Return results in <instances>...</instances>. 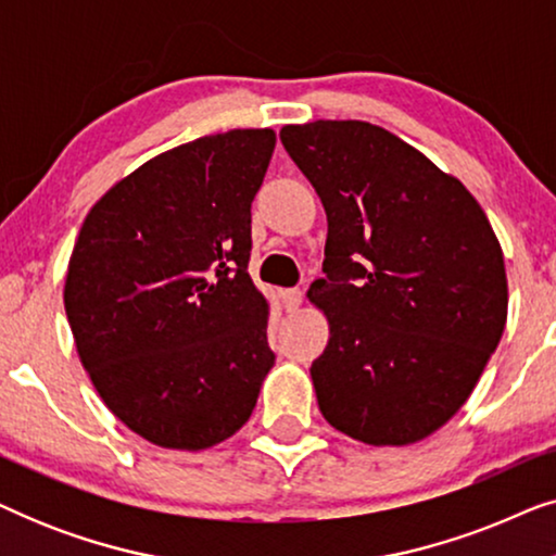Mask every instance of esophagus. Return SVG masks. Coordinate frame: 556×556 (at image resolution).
<instances>
[{"label": "esophagus", "instance_id": "1", "mask_svg": "<svg viewBox=\"0 0 556 556\" xmlns=\"http://www.w3.org/2000/svg\"><path fill=\"white\" fill-rule=\"evenodd\" d=\"M283 301H286L288 311H299V306L303 303V291L301 288H288V291L283 293Z\"/></svg>", "mask_w": 556, "mask_h": 556}]
</instances>
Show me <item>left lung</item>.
Returning a JSON list of instances; mask_svg holds the SVG:
<instances>
[{
	"label": "left lung",
	"instance_id": "8db88e82",
	"mask_svg": "<svg viewBox=\"0 0 556 556\" xmlns=\"http://www.w3.org/2000/svg\"><path fill=\"white\" fill-rule=\"evenodd\" d=\"M280 141L329 223L308 288L329 321L318 409L359 443H417L466 405L504 333L496 232L460 179L367 121L283 126Z\"/></svg>",
	"mask_w": 556,
	"mask_h": 556
}]
</instances>
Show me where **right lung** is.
Instances as JSON below:
<instances>
[{
  "label": "right lung",
  "instance_id": "right-lung-1",
  "mask_svg": "<svg viewBox=\"0 0 556 556\" xmlns=\"http://www.w3.org/2000/svg\"><path fill=\"white\" fill-rule=\"evenodd\" d=\"M273 149V128H232L164 151L116 181L75 240L63 301L80 364L159 447L232 438L276 364L268 299L248 273Z\"/></svg>",
  "mask_w": 556,
  "mask_h": 556
}]
</instances>
